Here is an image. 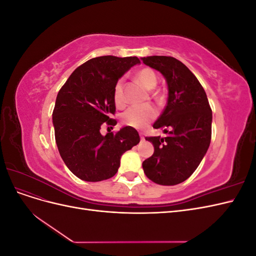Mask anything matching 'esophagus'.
Listing matches in <instances>:
<instances>
[{
    "label": "esophagus",
    "instance_id": "esophagus-1",
    "mask_svg": "<svg viewBox=\"0 0 256 256\" xmlns=\"http://www.w3.org/2000/svg\"><path fill=\"white\" fill-rule=\"evenodd\" d=\"M140 136H141V140H142V141H144V140H145V138H144V136H142V134H140Z\"/></svg>",
    "mask_w": 256,
    "mask_h": 256
}]
</instances>
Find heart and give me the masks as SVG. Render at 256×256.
I'll list each match as a JSON object with an SVG mask.
<instances>
[{
  "label": "heart",
  "instance_id": "b5f03b06",
  "mask_svg": "<svg viewBox=\"0 0 256 256\" xmlns=\"http://www.w3.org/2000/svg\"><path fill=\"white\" fill-rule=\"evenodd\" d=\"M136 79L138 80L143 86L147 90H154L156 88L158 82V76L152 69L150 68H142L136 72ZM124 79H120L115 83L113 88V100L114 104L118 106H125L126 100L124 97ZM154 99L157 102H162L161 94L154 95ZM157 115V111L152 104H141V106H132L127 109L122 115V120L126 126L132 128H144L147 124L152 122Z\"/></svg>",
  "mask_w": 256,
  "mask_h": 256
}]
</instances>
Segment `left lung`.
<instances>
[{"label":"left lung","mask_w":256,"mask_h":256,"mask_svg":"<svg viewBox=\"0 0 256 256\" xmlns=\"http://www.w3.org/2000/svg\"><path fill=\"white\" fill-rule=\"evenodd\" d=\"M142 60L164 76L168 88L166 109L152 125L168 136H146L154 152L143 161V170L152 182L174 186L189 178L205 156L212 140V108L196 76L180 60L160 56Z\"/></svg>","instance_id":"1"}]
</instances>
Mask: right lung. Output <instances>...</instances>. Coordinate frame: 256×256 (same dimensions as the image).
<instances>
[{
    "mask_svg": "<svg viewBox=\"0 0 256 256\" xmlns=\"http://www.w3.org/2000/svg\"><path fill=\"white\" fill-rule=\"evenodd\" d=\"M136 56H104L79 66L60 88L52 113L56 142L67 168L80 180L102 182L118 171L122 154L138 142V131L124 127L100 134L102 124L115 126L113 88Z\"/></svg>",
    "mask_w": 256,
    "mask_h": 256,
    "instance_id": "add662e5",
    "label": "right lung"
}]
</instances>
